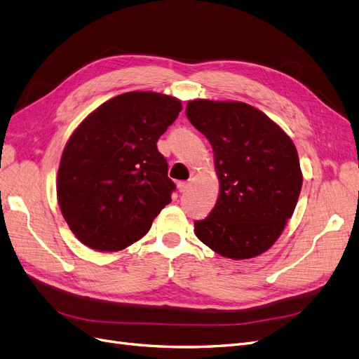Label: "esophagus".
Segmentation results:
<instances>
[{
    "instance_id": "1",
    "label": "esophagus",
    "mask_w": 359,
    "mask_h": 359,
    "mask_svg": "<svg viewBox=\"0 0 359 359\" xmlns=\"http://www.w3.org/2000/svg\"><path fill=\"white\" fill-rule=\"evenodd\" d=\"M177 189H179V192H182V194L188 192V191L191 189V182H179V183H177Z\"/></svg>"
}]
</instances>
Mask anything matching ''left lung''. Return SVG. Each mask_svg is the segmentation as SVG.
Masks as SVG:
<instances>
[{"label": "left lung", "instance_id": "8db88e82", "mask_svg": "<svg viewBox=\"0 0 359 359\" xmlns=\"http://www.w3.org/2000/svg\"><path fill=\"white\" fill-rule=\"evenodd\" d=\"M187 115L213 148L219 177L216 205L194 223L195 235L223 257L260 256L281 236L302 191L293 140L244 102L194 99Z\"/></svg>", "mask_w": 359, "mask_h": 359}]
</instances>
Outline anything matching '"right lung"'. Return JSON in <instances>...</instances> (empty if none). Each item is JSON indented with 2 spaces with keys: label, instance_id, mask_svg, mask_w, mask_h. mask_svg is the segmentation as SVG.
<instances>
[{
  "label": "right lung",
  "instance_id": "1",
  "mask_svg": "<svg viewBox=\"0 0 359 359\" xmlns=\"http://www.w3.org/2000/svg\"><path fill=\"white\" fill-rule=\"evenodd\" d=\"M180 111L172 96L130 91L102 103L74 130L56 191L79 243L112 253L148 233L175 189L156 142Z\"/></svg>",
  "mask_w": 359,
  "mask_h": 359
}]
</instances>
